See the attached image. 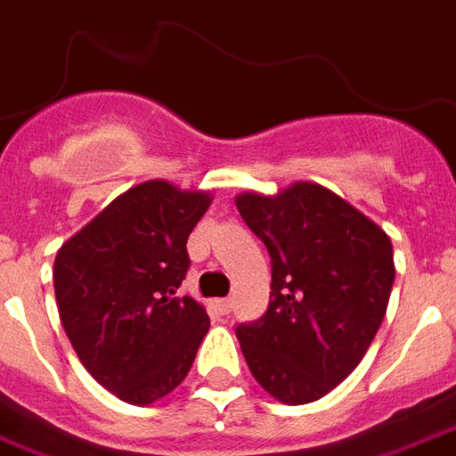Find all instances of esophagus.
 <instances>
[{
	"mask_svg": "<svg viewBox=\"0 0 456 456\" xmlns=\"http://www.w3.org/2000/svg\"><path fill=\"white\" fill-rule=\"evenodd\" d=\"M232 306H234V299H229V297H224V299H215V309H217L222 316L232 312Z\"/></svg>",
	"mask_w": 456,
	"mask_h": 456,
	"instance_id": "obj_1",
	"label": "esophagus"
}]
</instances>
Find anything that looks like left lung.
<instances>
[{"instance_id": "left-lung-1", "label": "left lung", "mask_w": 456, "mask_h": 456, "mask_svg": "<svg viewBox=\"0 0 456 456\" xmlns=\"http://www.w3.org/2000/svg\"><path fill=\"white\" fill-rule=\"evenodd\" d=\"M237 210L271 254V302L237 338L254 379L299 406L326 396L382 326L394 248L379 224L319 183L241 193Z\"/></svg>"}]
</instances>
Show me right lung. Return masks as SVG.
I'll return each mask as SVG.
<instances>
[{
  "mask_svg": "<svg viewBox=\"0 0 456 456\" xmlns=\"http://www.w3.org/2000/svg\"><path fill=\"white\" fill-rule=\"evenodd\" d=\"M210 193L144 181L101 210L57 251L60 322L89 374L134 406L183 382L210 329L205 306L178 295L188 237Z\"/></svg>",
  "mask_w": 456,
  "mask_h": 456,
  "instance_id": "1",
  "label": "right lung"
}]
</instances>
